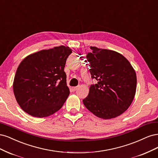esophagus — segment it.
Wrapping results in <instances>:
<instances>
[{
	"label": "esophagus",
	"instance_id": "obj_1",
	"mask_svg": "<svg viewBox=\"0 0 158 158\" xmlns=\"http://www.w3.org/2000/svg\"><path fill=\"white\" fill-rule=\"evenodd\" d=\"M79 88V86H74V87H72V90L73 91H75L76 90H77V89Z\"/></svg>",
	"mask_w": 158,
	"mask_h": 158
}]
</instances>
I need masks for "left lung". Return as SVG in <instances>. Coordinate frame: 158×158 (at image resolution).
Here are the masks:
<instances>
[{"mask_svg":"<svg viewBox=\"0 0 158 158\" xmlns=\"http://www.w3.org/2000/svg\"><path fill=\"white\" fill-rule=\"evenodd\" d=\"M86 54L91 78L89 93L83 100L85 106L100 118H114L128 109L136 89L135 71L123 55L107 49L90 47Z\"/></svg>","mask_w":158,"mask_h":158,"instance_id":"8db88e82","label":"left lung"}]
</instances>
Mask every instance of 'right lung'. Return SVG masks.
I'll list each match as a JSON object with an SVG mask.
<instances>
[{
  "instance_id": "add662e5",
  "label": "right lung",
  "mask_w": 158,
  "mask_h": 158,
  "mask_svg": "<svg viewBox=\"0 0 158 158\" xmlns=\"http://www.w3.org/2000/svg\"><path fill=\"white\" fill-rule=\"evenodd\" d=\"M72 52L69 47L60 46L29 55L20 63L13 89L24 111L41 118L62 108L69 94L64 68Z\"/></svg>"
}]
</instances>
